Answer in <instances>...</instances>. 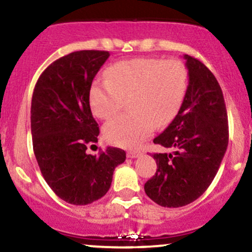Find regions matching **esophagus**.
Instances as JSON below:
<instances>
[{
    "mask_svg": "<svg viewBox=\"0 0 252 252\" xmlns=\"http://www.w3.org/2000/svg\"><path fill=\"white\" fill-rule=\"evenodd\" d=\"M139 156H140L139 151H128V153H127V158H139Z\"/></svg>",
    "mask_w": 252,
    "mask_h": 252,
    "instance_id": "esophagus-1",
    "label": "esophagus"
}]
</instances>
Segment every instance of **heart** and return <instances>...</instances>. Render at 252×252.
Returning <instances> with one entry per match:
<instances>
[{"label":"heart","mask_w":252,"mask_h":252,"mask_svg":"<svg viewBox=\"0 0 252 252\" xmlns=\"http://www.w3.org/2000/svg\"><path fill=\"white\" fill-rule=\"evenodd\" d=\"M108 79H97L89 91L94 114L109 119L128 97L131 110L108 121L104 138L121 148H137L156 126L169 124L185 99L189 71L179 59L136 58L119 61L107 69Z\"/></svg>","instance_id":"obj_1"}]
</instances>
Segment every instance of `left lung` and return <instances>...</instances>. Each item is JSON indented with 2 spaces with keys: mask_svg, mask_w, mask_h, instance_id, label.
<instances>
[{
  "mask_svg": "<svg viewBox=\"0 0 252 252\" xmlns=\"http://www.w3.org/2000/svg\"><path fill=\"white\" fill-rule=\"evenodd\" d=\"M189 71L188 93L168 127L154 139L172 148L154 154L158 169L144 185L145 193L158 205L190 204L209 188L228 145V120L222 90L204 63L184 55Z\"/></svg>",
  "mask_w": 252,
  "mask_h": 252,
  "instance_id": "8db88e82",
  "label": "left lung"
}]
</instances>
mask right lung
<instances>
[{
    "label": "right lung",
    "instance_id": "1",
    "mask_svg": "<svg viewBox=\"0 0 252 252\" xmlns=\"http://www.w3.org/2000/svg\"><path fill=\"white\" fill-rule=\"evenodd\" d=\"M108 51L80 50L54 61L40 74L31 102L34 156L50 189L74 205L90 204L109 190L115 167L126 153L107 148L98 156L86 154L97 143L89 91Z\"/></svg>",
    "mask_w": 252,
    "mask_h": 252
}]
</instances>
